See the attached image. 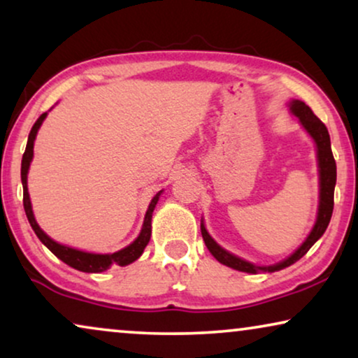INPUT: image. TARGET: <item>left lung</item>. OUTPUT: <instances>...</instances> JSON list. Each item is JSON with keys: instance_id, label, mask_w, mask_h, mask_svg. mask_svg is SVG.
<instances>
[{"instance_id": "1", "label": "left lung", "mask_w": 358, "mask_h": 358, "mask_svg": "<svg viewBox=\"0 0 358 358\" xmlns=\"http://www.w3.org/2000/svg\"><path fill=\"white\" fill-rule=\"evenodd\" d=\"M290 109L293 114H295L298 119H300L301 125L308 130V134L313 136V140L316 141L317 146V161H320V180H321V194H320V212H317V220L315 228L310 233V236L306 238V241L301 244L300 248L296 249L295 252L292 254L290 257L285 259V261L280 264H275V266L268 267H259L254 266L251 262L243 261L228 251H224L223 248H220L217 243L210 238L203 224H200V229H202V238L205 241V246L208 248V251L212 252V256L217 259L218 262H222L223 266H228L231 268H236V271L248 272V273H259V272H275L282 271L292 264L305 256V254L310 251V248L315 244L317 239H320L322 234H324L327 224L331 222L332 217V208H334V187H336V159L332 156L331 150V138L329 131H327L326 125L317 119V117L313 114V110L308 107L305 102L301 101H293L290 104Z\"/></svg>"}]
</instances>
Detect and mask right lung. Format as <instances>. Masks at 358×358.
Returning a JSON list of instances; mask_svg holds the SVG:
<instances>
[{
    "label": "right lung",
    "mask_w": 358,
    "mask_h": 358,
    "mask_svg": "<svg viewBox=\"0 0 358 358\" xmlns=\"http://www.w3.org/2000/svg\"><path fill=\"white\" fill-rule=\"evenodd\" d=\"M47 112H43V114L38 117L36 124H34L31 134H29V138H27V146H26V151H24L22 155V164H21V179H22V190H24V197H22V202H24V210H26V215H27V220L29 223H31V227L34 231H36L37 238L41 239V241L45 244V246L50 249V251L55 254V256L63 261L68 266L76 268V271H81V272H90V273H96V272H104L106 268H109L112 264H115V266H127V264H131L134 261H136L141 256V252L145 251L146 244L150 241V236H151V215H153V210L156 207V203H158V199L161 192H158L151 200L150 207H148V212L145 215V222H143V228H141V233L140 236L135 239L134 243L130 244V246H127L125 249H122V251H117L114 254H91V252H83V251H78V249H71L68 246H62V244H58L53 241L47 236L45 233L42 231L41 228H38V224L36 222V218H34V213H32V207H31V199H29V192H27V171H29V166H31V161H32V156H34V140H36V135H37V130L41 129L43 119H45Z\"/></svg>",
    "instance_id": "obj_1"
}]
</instances>
